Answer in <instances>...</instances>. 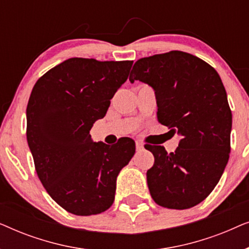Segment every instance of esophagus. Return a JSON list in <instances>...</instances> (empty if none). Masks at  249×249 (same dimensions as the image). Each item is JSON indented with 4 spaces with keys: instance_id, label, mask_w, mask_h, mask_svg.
Returning <instances> with one entry per match:
<instances>
[{
    "instance_id": "34e87169",
    "label": "esophagus",
    "mask_w": 249,
    "mask_h": 249,
    "mask_svg": "<svg viewBox=\"0 0 249 249\" xmlns=\"http://www.w3.org/2000/svg\"><path fill=\"white\" fill-rule=\"evenodd\" d=\"M136 149H137V152H142L144 149V144L141 142H136Z\"/></svg>"
}]
</instances>
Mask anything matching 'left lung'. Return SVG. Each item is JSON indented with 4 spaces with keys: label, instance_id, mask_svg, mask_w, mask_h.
<instances>
[{
    "label": "left lung",
    "instance_id": "left-lung-1",
    "mask_svg": "<svg viewBox=\"0 0 249 249\" xmlns=\"http://www.w3.org/2000/svg\"><path fill=\"white\" fill-rule=\"evenodd\" d=\"M129 80L154 89L159 122L181 138L173 153L145 145L154 155L146 173L152 198L173 210L197 205L212 193L229 160L232 114L219 73L193 54L171 51L139 59Z\"/></svg>",
    "mask_w": 249,
    "mask_h": 249
}]
</instances>
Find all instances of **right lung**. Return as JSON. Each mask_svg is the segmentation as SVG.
<instances>
[{"label": "right lung", "mask_w": 249, "mask_h": 249, "mask_svg": "<svg viewBox=\"0 0 249 249\" xmlns=\"http://www.w3.org/2000/svg\"><path fill=\"white\" fill-rule=\"evenodd\" d=\"M132 61L71 57L37 80L27 105V142L37 176L68 212L87 216L114 202L117 177L135 154L131 138L95 142L89 131L104 118Z\"/></svg>", "instance_id": "obj_1"}]
</instances>
